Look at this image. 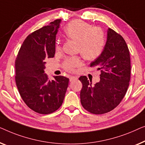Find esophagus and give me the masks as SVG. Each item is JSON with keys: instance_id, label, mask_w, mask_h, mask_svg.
I'll return each instance as SVG.
<instances>
[{"instance_id": "esophagus-1", "label": "esophagus", "mask_w": 145, "mask_h": 145, "mask_svg": "<svg viewBox=\"0 0 145 145\" xmlns=\"http://www.w3.org/2000/svg\"><path fill=\"white\" fill-rule=\"evenodd\" d=\"M77 77H76V76H71L70 77V82L77 80Z\"/></svg>"}]
</instances>
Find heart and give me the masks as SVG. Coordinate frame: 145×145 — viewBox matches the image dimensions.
<instances>
[{
	"label": "heart",
	"mask_w": 145,
	"mask_h": 145,
	"mask_svg": "<svg viewBox=\"0 0 145 145\" xmlns=\"http://www.w3.org/2000/svg\"><path fill=\"white\" fill-rule=\"evenodd\" d=\"M64 31L69 38L78 42V51L87 60L97 58L103 51L105 39L99 27H93L91 24L82 20H74L65 27ZM56 48L59 50L60 46L57 45ZM81 64L79 57L71 56L65 60L64 66L66 70L72 72Z\"/></svg>",
	"instance_id": "heart-1"
}]
</instances>
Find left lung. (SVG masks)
Masks as SVG:
<instances>
[{
  "mask_svg": "<svg viewBox=\"0 0 145 145\" xmlns=\"http://www.w3.org/2000/svg\"><path fill=\"white\" fill-rule=\"evenodd\" d=\"M90 66H97L101 70V80L93 85L86 76L79 77L83 85L81 103L92 114L107 113L121 103L129 85L131 61L129 48L123 38L108 28L103 51Z\"/></svg>",
  "mask_w": 145,
  "mask_h": 145,
  "instance_id": "8db88e82",
  "label": "left lung"
}]
</instances>
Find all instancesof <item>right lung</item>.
<instances>
[{
    "mask_svg": "<svg viewBox=\"0 0 145 145\" xmlns=\"http://www.w3.org/2000/svg\"><path fill=\"white\" fill-rule=\"evenodd\" d=\"M61 20L50 22L28 35L15 61L16 83L22 99L32 110L48 114L62 105L69 79L54 76L50 81L44 73L45 60L55 54L56 35Z\"/></svg>",
    "mask_w": 145,
    "mask_h": 145,
    "instance_id": "add662e5",
    "label": "right lung"
}]
</instances>
